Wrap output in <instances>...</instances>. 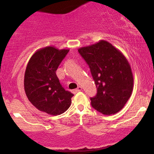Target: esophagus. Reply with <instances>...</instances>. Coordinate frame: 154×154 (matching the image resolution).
I'll use <instances>...</instances> for the list:
<instances>
[{"label": "esophagus", "instance_id": "obj_1", "mask_svg": "<svg viewBox=\"0 0 154 154\" xmlns=\"http://www.w3.org/2000/svg\"><path fill=\"white\" fill-rule=\"evenodd\" d=\"M81 90H82V88L81 87V86H79V87H78V88H76V89L72 90V92H73V93L75 94V93H77L78 92L81 91Z\"/></svg>", "mask_w": 154, "mask_h": 154}]
</instances>
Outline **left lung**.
I'll use <instances>...</instances> for the list:
<instances>
[{
  "label": "left lung",
  "mask_w": 154,
  "mask_h": 154,
  "mask_svg": "<svg viewBox=\"0 0 154 154\" xmlns=\"http://www.w3.org/2000/svg\"><path fill=\"white\" fill-rule=\"evenodd\" d=\"M78 50L89 65L97 89L96 96L90 98L92 106L104 115L118 113L133 90V75L127 59L104 40Z\"/></svg>",
  "instance_id": "1"
}]
</instances>
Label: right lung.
Wrapping results in <instances>:
<instances>
[{
    "instance_id": "obj_1",
    "label": "right lung",
    "mask_w": 154,
    "mask_h": 154,
    "mask_svg": "<svg viewBox=\"0 0 154 154\" xmlns=\"http://www.w3.org/2000/svg\"><path fill=\"white\" fill-rule=\"evenodd\" d=\"M69 50L48 46L38 50L27 64L24 90L27 98L39 111L52 116L64 113L71 104L73 94L66 91L56 71Z\"/></svg>"
}]
</instances>
